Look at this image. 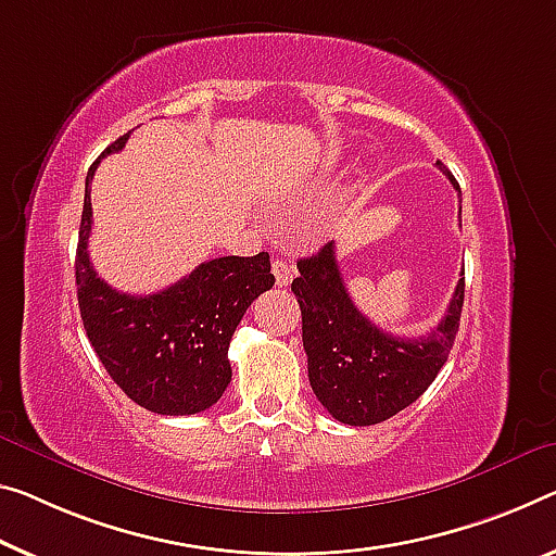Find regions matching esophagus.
Returning a JSON list of instances; mask_svg holds the SVG:
<instances>
[{"label":"esophagus","mask_w":556,"mask_h":556,"mask_svg":"<svg viewBox=\"0 0 556 556\" xmlns=\"http://www.w3.org/2000/svg\"><path fill=\"white\" fill-rule=\"evenodd\" d=\"M273 276H276V283L280 288H286V286H290V280H293L295 270L283 258H276V261H273Z\"/></svg>","instance_id":"1"}]
</instances>
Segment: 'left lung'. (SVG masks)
<instances>
[{
  "mask_svg": "<svg viewBox=\"0 0 556 556\" xmlns=\"http://www.w3.org/2000/svg\"><path fill=\"white\" fill-rule=\"evenodd\" d=\"M438 166L445 170L440 161ZM290 290L303 313V348L315 397L338 422L355 427L388 420L432 386L447 363L465 303V278H459L438 328L425 338L390 336L350 301L332 241L298 261Z\"/></svg>",
  "mask_w": 556,
  "mask_h": 556,
  "instance_id": "1",
  "label": "left lung"
}]
</instances>
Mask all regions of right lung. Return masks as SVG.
<instances>
[{
    "mask_svg": "<svg viewBox=\"0 0 556 556\" xmlns=\"http://www.w3.org/2000/svg\"><path fill=\"white\" fill-rule=\"evenodd\" d=\"M122 136L101 153L124 149ZM87 174L76 245V295L91 348L111 380L136 405L159 415H195L218 403L230 382L228 345L243 313L276 278L270 255H224L151 295L118 293L89 261L91 191L99 161Z\"/></svg>",
    "mask_w": 556,
    "mask_h": 556,
    "instance_id": "obj_1",
    "label": "right lung"
}]
</instances>
